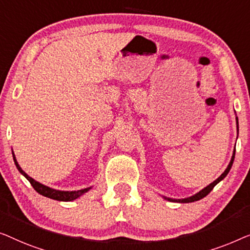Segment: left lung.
Returning a JSON list of instances; mask_svg holds the SVG:
<instances>
[{"mask_svg": "<svg viewBox=\"0 0 250 250\" xmlns=\"http://www.w3.org/2000/svg\"><path fill=\"white\" fill-rule=\"evenodd\" d=\"M238 128H239V126H238V118H237V129H238ZM234 155H235V149L233 150V155H232L230 163H229V165H228V167L226 168V171H224L223 173L221 174L220 177L217 178L215 181H213L212 184H209L208 186H207V187L204 188L203 190H200L199 192H197L196 195L191 196V197H188V198H184V199H172V198H167V197H164V198L167 199V200H170V202H177V203H192V202H196V200H199V199L204 198V197H206L207 195L209 194L210 191L213 190V188L215 187V186H216L217 184H219V182H220L221 180H223V179L227 177V174L229 173L230 168H231V167H232V163H233V161H234Z\"/></svg>", "mask_w": 250, "mask_h": 250, "instance_id": "8db88e82", "label": "left lung"}]
</instances>
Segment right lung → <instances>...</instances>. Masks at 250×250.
Returning a JSON list of instances; mask_svg holds the SVG:
<instances>
[{
    "instance_id": "obj_1",
    "label": "right lung",
    "mask_w": 250,
    "mask_h": 250,
    "mask_svg": "<svg viewBox=\"0 0 250 250\" xmlns=\"http://www.w3.org/2000/svg\"><path fill=\"white\" fill-rule=\"evenodd\" d=\"M12 155H13V161H15L17 168H18L20 173L30 182V185L33 186V188L38 192V194L43 195L45 197H48V198L60 200V202H70V200L78 198V197L83 195L85 192H87L90 189V187H89V188H85V189H82V190H77V191H61V190H55V189H52L50 187H47V186L42 185V184H40V182H37L36 180H34L33 178H30L29 175L26 173V172H23V170L19 167L18 162H17V160H16L15 154H12Z\"/></svg>"
}]
</instances>
